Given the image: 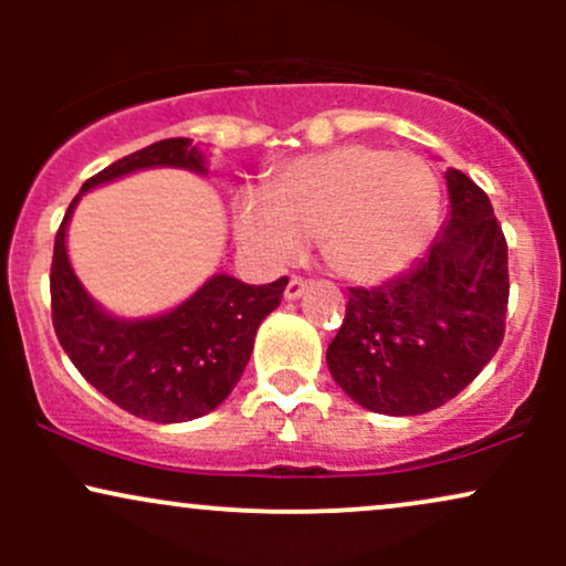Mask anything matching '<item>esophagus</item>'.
Segmentation results:
<instances>
[{"instance_id":"obj_1","label":"esophagus","mask_w":566,"mask_h":566,"mask_svg":"<svg viewBox=\"0 0 566 566\" xmlns=\"http://www.w3.org/2000/svg\"><path fill=\"white\" fill-rule=\"evenodd\" d=\"M305 290H308V282L301 276H292L287 282V287H284V297H287V301H297Z\"/></svg>"}]
</instances>
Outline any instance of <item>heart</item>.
I'll return each instance as SVG.
<instances>
[{
	"instance_id": "b5f03b06",
	"label": "heart",
	"mask_w": 566,
	"mask_h": 566,
	"mask_svg": "<svg viewBox=\"0 0 566 566\" xmlns=\"http://www.w3.org/2000/svg\"><path fill=\"white\" fill-rule=\"evenodd\" d=\"M437 218L439 184L423 159L340 146L284 165L271 197L244 193L237 237L265 265L297 261L308 239H319L337 276L375 284L423 252Z\"/></svg>"
}]
</instances>
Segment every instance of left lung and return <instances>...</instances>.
I'll list each match as a JSON object with an SVG mask.
<instances>
[{"label": "left lung", "mask_w": 566, "mask_h": 566, "mask_svg": "<svg viewBox=\"0 0 566 566\" xmlns=\"http://www.w3.org/2000/svg\"><path fill=\"white\" fill-rule=\"evenodd\" d=\"M450 223L407 274L350 287L327 367L356 405L423 415L450 401L497 354L509 305V244L490 197L447 170Z\"/></svg>", "instance_id": "1"}]
</instances>
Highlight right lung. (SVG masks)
<instances>
[{
  "label": "right lung",
  "instance_id": "obj_1",
  "mask_svg": "<svg viewBox=\"0 0 566 566\" xmlns=\"http://www.w3.org/2000/svg\"><path fill=\"white\" fill-rule=\"evenodd\" d=\"M148 167L207 172L199 146L188 138H167L84 180L82 193ZM82 193L71 201L55 233L50 265L53 327L63 350L90 386L135 418L186 423L212 412L242 378L258 327L282 303L287 276L255 287L216 274L167 314L119 319L87 295L69 263L66 229Z\"/></svg>",
  "mask_w": 566,
  "mask_h": 566
}]
</instances>
